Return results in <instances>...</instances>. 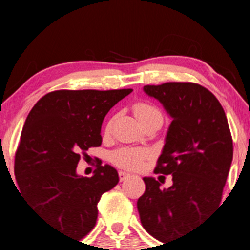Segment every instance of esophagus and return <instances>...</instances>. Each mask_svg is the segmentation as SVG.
<instances>
[{"instance_id":"34e87169","label":"esophagus","mask_w":250,"mask_h":250,"mask_svg":"<svg viewBox=\"0 0 250 250\" xmlns=\"http://www.w3.org/2000/svg\"><path fill=\"white\" fill-rule=\"evenodd\" d=\"M118 176H120V180H121V181H125V179L129 178L130 174H129V173L123 172V170H120V172H118Z\"/></svg>"}]
</instances>
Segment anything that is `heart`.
Returning a JSON list of instances; mask_svg holds the SVG:
<instances>
[{
	"label": "heart",
	"instance_id": "b5f03b06",
	"mask_svg": "<svg viewBox=\"0 0 250 250\" xmlns=\"http://www.w3.org/2000/svg\"><path fill=\"white\" fill-rule=\"evenodd\" d=\"M135 117L139 120V122L143 125L146 121H150L152 118H162V112L155 105L150 104L146 102H140L133 106ZM111 120L107 123L106 130H110L112 127ZM150 157V151L146 148H135V147H121L118 150L113 151L111 153V161L118 167L125 168L130 170H138L144 166L146 158Z\"/></svg>",
	"mask_w": 250,
	"mask_h": 250
}]
</instances>
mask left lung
<instances>
[{"mask_svg": "<svg viewBox=\"0 0 250 250\" xmlns=\"http://www.w3.org/2000/svg\"><path fill=\"white\" fill-rule=\"evenodd\" d=\"M173 117L155 174L173 175L161 190L156 179L144 178L138 200L144 229L158 241L185 234L218 208L233 156L225 111L215 95L198 83L167 82L144 87Z\"/></svg>", "mask_w": 250, "mask_h": 250, "instance_id": "obj_1", "label": "left lung"}]
</instances>
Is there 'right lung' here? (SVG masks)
Here are the masks:
<instances>
[{
  "label": "right lung",
  "mask_w": 250,
  "mask_h": 250,
  "mask_svg": "<svg viewBox=\"0 0 250 250\" xmlns=\"http://www.w3.org/2000/svg\"><path fill=\"white\" fill-rule=\"evenodd\" d=\"M133 89L70 90L47 93L25 121L14 158L18 190L52 228L74 238L92 231L98 202L115 188L118 174L97 166L94 175L76 174L80 158L102 145V123L113 105Z\"/></svg>",
  "instance_id": "1"
}]
</instances>
